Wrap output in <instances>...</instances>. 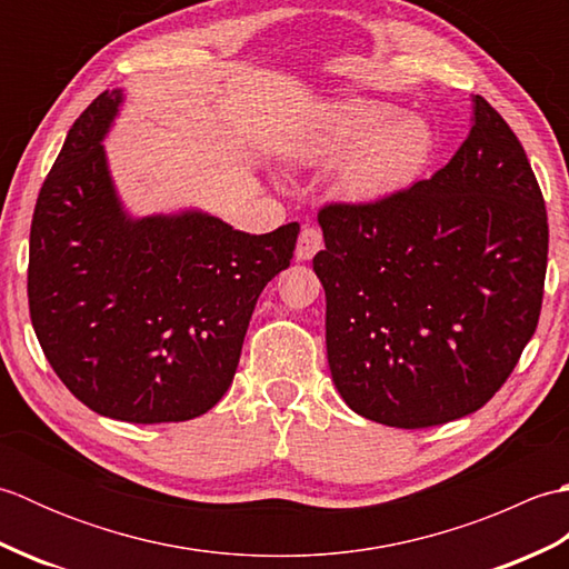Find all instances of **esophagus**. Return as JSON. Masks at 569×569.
Returning a JSON list of instances; mask_svg holds the SVG:
<instances>
[{
    "label": "esophagus",
    "instance_id": "esophagus-1",
    "mask_svg": "<svg viewBox=\"0 0 569 569\" xmlns=\"http://www.w3.org/2000/svg\"><path fill=\"white\" fill-rule=\"evenodd\" d=\"M322 249V232L318 227H306L298 237L296 247V259L298 261H310L316 253Z\"/></svg>",
    "mask_w": 569,
    "mask_h": 569
}]
</instances>
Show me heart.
<instances>
[{"mask_svg":"<svg viewBox=\"0 0 569 569\" xmlns=\"http://www.w3.org/2000/svg\"><path fill=\"white\" fill-rule=\"evenodd\" d=\"M391 104L347 98L330 104L306 141V159L337 168V190L347 200L379 202L413 183L432 153V131Z\"/></svg>","mask_w":569,"mask_h":569,"instance_id":"b5f03b06","label":"heart"}]
</instances>
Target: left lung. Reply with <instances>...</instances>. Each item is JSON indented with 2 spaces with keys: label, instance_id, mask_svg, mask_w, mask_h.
Here are the masks:
<instances>
[{
  "label": "left lung",
  "instance_id": "8db88e82",
  "mask_svg": "<svg viewBox=\"0 0 569 569\" xmlns=\"http://www.w3.org/2000/svg\"><path fill=\"white\" fill-rule=\"evenodd\" d=\"M445 168L379 202L318 212L332 381L355 413L432 428L497 393L538 328L548 212L521 141L475 94Z\"/></svg>",
  "mask_w": 569,
  "mask_h": 569
}]
</instances>
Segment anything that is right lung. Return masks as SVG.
Wrapping results in <instances>:
<instances>
[{"instance_id": "1", "label": "right lung", "mask_w": 569, "mask_h": 569, "mask_svg": "<svg viewBox=\"0 0 569 569\" xmlns=\"http://www.w3.org/2000/svg\"><path fill=\"white\" fill-rule=\"evenodd\" d=\"M104 90L70 127L36 200L29 312L48 365L90 410L180 422L220 401L263 286L291 266L298 222L247 234L188 210L131 220L102 139Z\"/></svg>"}]
</instances>
